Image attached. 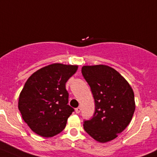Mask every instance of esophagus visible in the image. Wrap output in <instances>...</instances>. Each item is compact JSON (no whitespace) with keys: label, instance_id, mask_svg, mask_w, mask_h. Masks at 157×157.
<instances>
[{"label":"esophagus","instance_id":"obj_1","mask_svg":"<svg viewBox=\"0 0 157 157\" xmlns=\"http://www.w3.org/2000/svg\"><path fill=\"white\" fill-rule=\"evenodd\" d=\"M80 110H81V108L80 107H77L75 109V112L77 113H79L80 112Z\"/></svg>","mask_w":157,"mask_h":157}]
</instances>
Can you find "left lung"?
Instances as JSON below:
<instances>
[{"label":"left lung","mask_w":157,"mask_h":157,"mask_svg":"<svg viewBox=\"0 0 157 157\" xmlns=\"http://www.w3.org/2000/svg\"><path fill=\"white\" fill-rule=\"evenodd\" d=\"M83 77L90 86L95 112L83 128L100 143L117 137L129 125L135 111L134 93L116 70L106 65L83 66Z\"/></svg>","instance_id":"8db88e82"}]
</instances>
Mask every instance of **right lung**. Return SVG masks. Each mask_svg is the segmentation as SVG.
<instances>
[{"label":"right lung","instance_id":"right-lung-1","mask_svg":"<svg viewBox=\"0 0 157 157\" xmlns=\"http://www.w3.org/2000/svg\"><path fill=\"white\" fill-rule=\"evenodd\" d=\"M77 68V65L53 63L38 70L27 80L20 94L18 109L35 133L51 137L65 128L74 111L67 104L65 84Z\"/></svg>","mask_w":157,"mask_h":157}]
</instances>
